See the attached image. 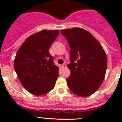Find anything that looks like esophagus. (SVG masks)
I'll use <instances>...</instances> for the list:
<instances>
[{
    "label": "esophagus",
    "mask_w": 122,
    "mask_h": 122,
    "mask_svg": "<svg viewBox=\"0 0 122 122\" xmlns=\"http://www.w3.org/2000/svg\"><path fill=\"white\" fill-rule=\"evenodd\" d=\"M62 68H65L66 67V65L65 64V63H63V64H62Z\"/></svg>",
    "instance_id": "34e87169"
}]
</instances>
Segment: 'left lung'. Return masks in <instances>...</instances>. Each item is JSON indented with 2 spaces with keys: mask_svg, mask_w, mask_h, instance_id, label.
<instances>
[{
  "mask_svg": "<svg viewBox=\"0 0 122 122\" xmlns=\"http://www.w3.org/2000/svg\"><path fill=\"white\" fill-rule=\"evenodd\" d=\"M70 47V76L66 79L70 90L80 97L94 93L104 80L107 69L106 54L90 32L81 28L61 30Z\"/></svg>",
  "mask_w": 122,
  "mask_h": 122,
  "instance_id": "left-lung-1",
  "label": "left lung"
}]
</instances>
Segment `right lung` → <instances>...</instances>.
<instances>
[{
    "label": "right lung",
    "mask_w": 122,
    "mask_h": 122,
    "mask_svg": "<svg viewBox=\"0 0 122 122\" xmlns=\"http://www.w3.org/2000/svg\"><path fill=\"white\" fill-rule=\"evenodd\" d=\"M59 30H43L28 37L18 49L14 61L15 71L23 87L35 95L52 90L59 76V68L49 49Z\"/></svg>",
    "instance_id": "1"
}]
</instances>
